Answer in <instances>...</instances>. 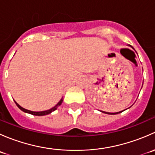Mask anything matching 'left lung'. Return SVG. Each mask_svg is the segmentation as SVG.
Returning <instances> with one entry per match:
<instances>
[{"label":"left lung","instance_id":"1","mask_svg":"<svg viewBox=\"0 0 155 155\" xmlns=\"http://www.w3.org/2000/svg\"><path fill=\"white\" fill-rule=\"evenodd\" d=\"M121 112H123V111H121ZM121 112H115V113H112V112H104L103 111V112H104V113H107V114H109V115H115V114H118V113H121Z\"/></svg>","mask_w":155,"mask_h":155}]
</instances>
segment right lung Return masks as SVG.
<instances>
[{"mask_svg":"<svg viewBox=\"0 0 155 155\" xmlns=\"http://www.w3.org/2000/svg\"><path fill=\"white\" fill-rule=\"evenodd\" d=\"M62 102H63V100H61L60 101H59L58 104H57V105L55 106L54 107L51 108V109H48V110H46V111H43V112H33V111H30V110H28V109H24V108H22L21 107H20L19 105H18V104H17L16 102L15 101V104H16V106L19 108L20 109H21V111H23V112H27V113H29V114H31V115H37V116H42V115H48V114H50L51 112H53V111L55 110L56 109H57V107L58 106H60L61 104H62Z\"/></svg>","mask_w":155,"mask_h":155,"instance_id":"right-lung-1","label":"right lung"}]
</instances>
